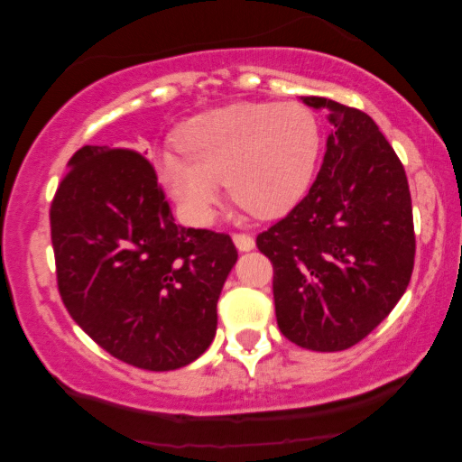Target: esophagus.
<instances>
[{
	"label": "esophagus",
	"mask_w": 462,
	"mask_h": 462,
	"mask_svg": "<svg viewBox=\"0 0 462 462\" xmlns=\"http://www.w3.org/2000/svg\"><path fill=\"white\" fill-rule=\"evenodd\" d=\"M232 241H235L238 252H252V249L256 247V241H254L249 235H235L232 236Z\"/></svg>",
	"instance_id": "esophagus-1"
}]
</instances>
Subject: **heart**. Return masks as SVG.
Instances as JSON below:
<instances>
[{
  "instance_id": "obj_1",
  "label": "heart",
  "mask_w": 462,
  "mask_h": 462,
  "mask_svg": "<svg viewBox=\"0 0 462 462\" xmlns=\"http://www.w3.org/2000/svg\"><path fill=\"white\" fill-rule=\"evenodd\" d=\"M178 145L184 156L162 153L158 176L193 224H210L221 182L238 206L275 219L310 189L321 128L300 102H238L189 119Z\"/></svg>"
}]
</instances>
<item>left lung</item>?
Here are the masks:
<instances>
[{"instance_id": "8db88e82", "label": "left lung", "mask_w": 462, "mask_h": 462, "mask_svg": "<svg viewBox=\"0 0 462 462\" xmlns=\"http://www.w3.org/2000/svg\"><path fill=\"white\" fill-rule=\"evenodd\" d=\"M301 102L328 110L326 156L309 195L256 245L273 263L280 332L312 352H341L363 341L411 282V190L369 115L315 95Z\"/></svg>"}]
</instances>
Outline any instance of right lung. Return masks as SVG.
<instances>
[{
  "instance_id": "1",
  "label": "right lung",
  "mask_w": 462,
  "mask_h": 462,
  "mask_svg": "<svg viewBox=\"0 0 462 462\" xmlns=\"http://www.w3.org/2000/svg\"><path fill=\"white\" fill-rule=\"evenodd\" d=\"M50 221L60 298L99 347L147 371L180 369L208 349L236 247L173 224L141 153L78 150Z\"/></svg>"
}]
</instances>
